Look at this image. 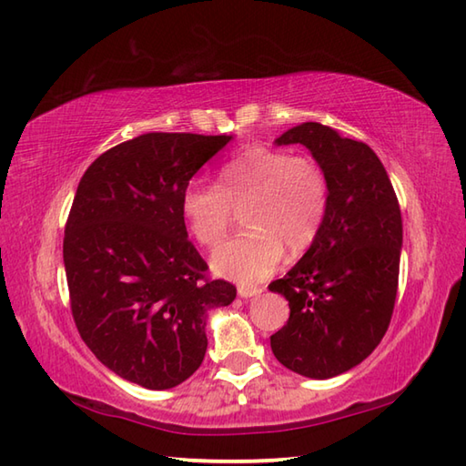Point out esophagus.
Masks as SVG:
<instances>
[{
	"mask_svg": "<svg viewBox=\"0 0 466 466\" xmlns=\"http://www.w3.org/2000/svg\"><path fill=\"white\" fill-rule=\"evenodd\" d=\"M262 292L264 289H260V286H238L240 299H256V296H260Z\"/></svg>",
	"mask_w": 466,
	"mask_h": 466,
	"instance_id": "obj_1",
	"label": "esophagus"
}]
</instances>
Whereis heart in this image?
Segmentation results:
<instances>
[{"mask_svg":"<svg viewBox=\"0 0 466 466\" xmlns=\"http://www.w3.org/2000/svg\"><path fill=\"white\" fill-rule=\"evenodd\" d=\"M242 205L246 232L216 248L210 264L222 279L250 286L279 268L284 250L310 248L329 208V180L312 157L256 146L218 170L216 187L190 184L180 198L187 232L204 248L220 244Z\"/></svg>","mask_w":466,"mask_h":466,"instance_id":"heart-1","label":"heart"}]
</instances>
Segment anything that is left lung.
Masks as SVG:
<instances>
[{"label": "left lung", "mask_w": 466, "mask_h": 466, "mask_svg": "<svg viewBox=\"0 0 466 466\" xmlns=\"http://www.w3.org/2000/svg\"><path fill=\"white\" fill-rule=\"evenodd\" d=\"M276 146L302 144L329 180V208L302 258L268 289L290 319L270 336L276 359L306 379H332L369 356L397 300L402 218L382 162L369 146L319 122L290 127Z\"/></svg>", "instance_id": "8db88e82"}]
</instances>
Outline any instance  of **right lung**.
<instances>
[{
  "label": "right lung",
  "mask_w": 466,
  "mask_h": 466,
  "mask_svg": "<svg viewBox=\"0 0 466 466\" xmlns=\"http://www.w3.org/2000/svg\"><path fill=\"white\" fill-rule=\"evenodd\" d=\"M232 137L142 134L104 152L77 184L64 236L74 320L97 360L144 389L190 379L208 314L236 299L230 282L206 280L180 212L192 176Z\"/></svg>",
  "instance_id": "obj_1"
}]
</instances>
